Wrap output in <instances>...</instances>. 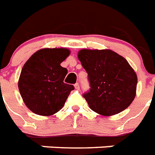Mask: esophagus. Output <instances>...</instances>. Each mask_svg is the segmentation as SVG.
<instances>
[{
    "instance_id": "1",
    "label": "esophagus",
    "mask_w": 155,
    "mask_h": 155,
    "mask_svg": "<svg viewBox=\"0 0 155 155\" xmlns=\"http://www.w3.org/2000/svg\"><path fill=\"white\" fill-rule=\"evenodd\" d=\"M74 87H75V89H76V90H79V89H80V86H79L78 83L75 84V85H74Z\"/></svg>"
}]
</instances>
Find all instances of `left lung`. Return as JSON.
Listing matches in <instances>:
<instances>
[{
    "label": "left lung",
    "mask_w": 155,
    "mask_h": 155,
    "mask_svg": "<svg viewBox=\"0 0 155 155\" xmlns=\"http://www.w3.org/2000/svg\"><path fill=\"white\" fill-rule=\"evenodd\" d=\"M78 58L88 74L90 90L83 97L92 110L112 116L132 103L138 78L123 57L110 49H83Z\"/></svg>",
    "instance_id": "left-lung-1"
}]
</instances>
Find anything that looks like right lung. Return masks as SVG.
<instances>
[{"instance_id":"1","label":"right lung","mask_w":155,"mask_h":155,"mask_svg":"<svg viewBox=\"0 0 155 155\" xmlns=\"http://www.w3.org/2000/svg\"><path fill=\"white\" fill-rule=\"evenodd\" d=\"M70 54L66 48L39 49L25 63L18 89L25 104L36 114L50 116L62 108L74 85L64 83L67 70L61 63Z\"/></svg>"}]
</instances>
